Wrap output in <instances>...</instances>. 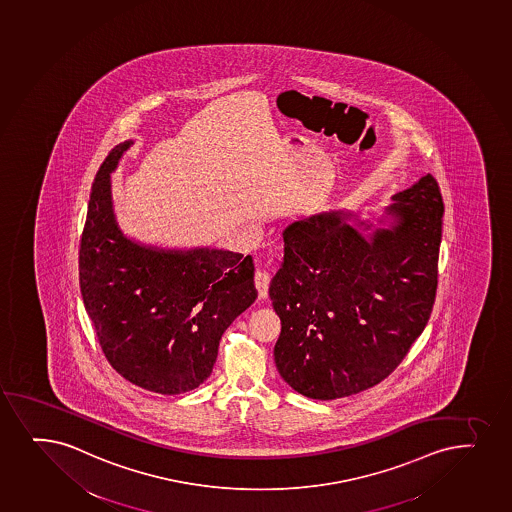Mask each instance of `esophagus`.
I'll use <instances>...</instances> for the list:
<instances>
[{
	"mask_svg": "<svg viewBox=\"0 0 512 512\" xmlns=\"http://www.w3.org/2000/svg\"><path fill=\"white\" fill-rule=\"evenodd\" d=\"M254 285L258 288L259 299L265 300L268 297V288H270V275L266 271H256Z\"/></svg>",
	"mask_w": 512,
	"mask_h": 512,
	"instance_id": "obj_1",
	"label": "esophagus"
}]
</instances>
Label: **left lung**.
I'll return each mask as SVG.
<instances>
[{
  "instance_id": "left-lung-1",
  "label": "left lung",
  "mask_w": 512,
  "mask_h": 512,
  "mask_svg": "<svg viewBox=\"0 0 512 512\" xmlns=\"http://www.w3.org/2000/svg\"><path fill=\"white\" fill-rule=\"evenodd\" d=\"M376 224L347 210L283 230L270 283L282 321L275 364L290 388L336 400L376 386L429 321L442 237L441 191L430 174L391 196Z\"/></svg>"
}]
</instances>
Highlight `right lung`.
<instances>
[{
  "label": "right lung",
  "mask_w": 512,
  "mask_h": 512,
  "mask_svg": "<svg viewBox=\"0 0 512 512\" xmlns=\"http://www.w3.org/2000/svg\"><path fill=\"white\" fill-rule=\"evenodd\" d=\"M131 145L112 148L95 176L78 259L83 304L124 379L153 393H186L210 377L225 329L258 297L253 258L124 234L111 174Z\"/></svg>",
  "instance_id": "right-lung-1"
}]
</instances>
